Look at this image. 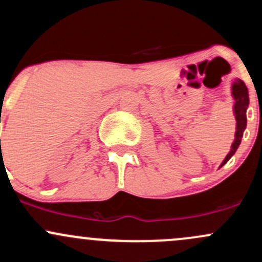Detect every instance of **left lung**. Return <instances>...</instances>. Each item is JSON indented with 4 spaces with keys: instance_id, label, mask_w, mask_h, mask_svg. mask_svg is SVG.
<instances>
[{
    "instance_id": "1",
    "label": "left lung",
    "mask_w": 262,
    "mask_h": 262,
    "mask_svg": "<svg viewBox=\"0 0 262 262\" xmlns=\"http://www.w3.org/2000/svg\"><path fill=\"white\" fill-rule=\"evenodd\" d=\"M231 95L233 98V116L236 119V131H235V140H233L231 145V150L226 155L224 161L221 162L220 167H222L236 152L241 143V139L244 136V131L246 128L247 119H246V111L249 107V91L247 87L244 83L243 80L236 78L232 82L231 86Z\"/></svg>"
}]
</instances>
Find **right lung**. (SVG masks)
Masks as SVG:
<instances>
[{
  "label": "right lung",
  "mask_w": 262,
  "mask_h": 262,
  "mask_svg": "<svg viewBox=\"0 0 262 262\" xmlns=\"http://www.w3.org/2000/svg\"><path fill=\"white\" fill-rule=\"evenodd\" d=\"M1 159H2V151H1ZM1 165H2V166L5 165V164H4V159H2V161H1Z\"/></svg>",
  "instance_id": "right-lung-1"
}]
</instances>
